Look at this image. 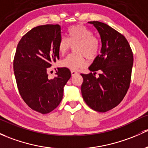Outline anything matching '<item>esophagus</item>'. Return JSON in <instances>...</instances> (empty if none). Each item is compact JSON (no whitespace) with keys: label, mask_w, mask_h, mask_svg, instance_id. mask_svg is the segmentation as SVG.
I'll list each match as a JSON object with an SVG mask.
<instances>
[{"label":"esophagus","mask_w":148,"mask_h":148,"mask_svg":"<svg viewBox=\"0 0 148 148\" xmlns=\"http://www.w3.org/2000/svg\"><path fill=\"white\" fill-rule=\"evenodd\" d=\"M71 76L72 77H74V76L77 75V74H78V72H77L76 71H74V70H71Z\"/></svg>","instance_id":"obj_1"}]
</instances>
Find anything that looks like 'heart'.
Listing matches in <instances>:
<instances>
[{
    "label": "heart",
    "instance_id": "heart-1",
    "mask_svg": "<svg viewBox=\"0 0 148 148\" xmlns=\"http://www.w3.org/2000/svg\"><path fill=\"white\" fill-rule=\"evenodd\" d=\"M68 38L60 37L58 43V50L61 54H64L70 47L74 45L76 53L71 54L62 60V66L72 70H77L86 65V57L94 60L100 51V41L88 27L81 24L74 25L67 30Z\"/></svg>",
    "mask_w": 148,
    "mask_h": 148
}]
</instances>
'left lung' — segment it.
Instances as JSON below:
<instances>
[{
	"label": "left lung",
	"instance_id": "obj_1",
	"mask_svg": "<svg viewBox=\"0 0 148 148\" xmlns=\"http://www.w3.org/2000/svg\"><path fill=\"white\" fill-rule=\"evenodd\" d=\"M99 32L101 40V53L88 69L94 74H81L82 94L86 103L98 112L115 108L125 97L131 78L133 56L125 37L108 25L99 21L88 22ZM100 71L99 77H95Z\"/></svg>",
	"mask_w": 148,
	"mask_h": 148
}]
</instances>
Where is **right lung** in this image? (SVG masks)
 I'll return each mask as SVG.
<instances>
[{
  "label": "right lung",
  "mask_w": 148,
  "mask_h": 148,
  "mask_svg": "<svg viewBox=\"0 0 148 148\" xmlns=\"http://www.w3.org/2000/svg\"><path fill=\"white\" fill-rule=\"evenodd\" d=\"M61 32L59 25L34 27L20 40L14 57V74L21 97L29 108L42 114L58 106L71 75L68 68L60 67L54 79L48 78V68L60 60Z\"/></svg>",
  "instance_id": "1"
}]
</instances>
